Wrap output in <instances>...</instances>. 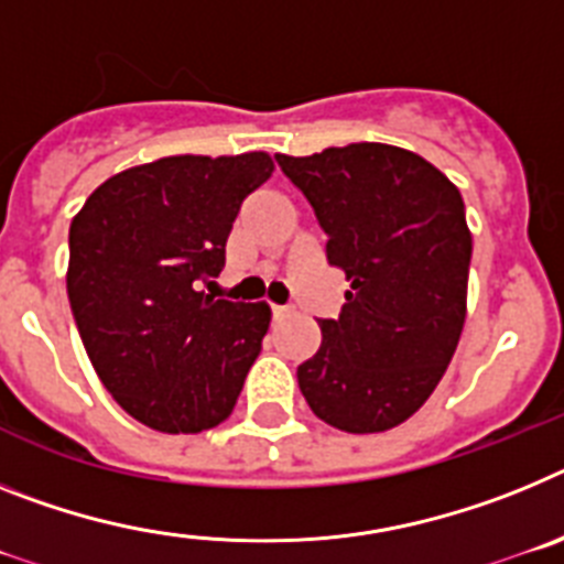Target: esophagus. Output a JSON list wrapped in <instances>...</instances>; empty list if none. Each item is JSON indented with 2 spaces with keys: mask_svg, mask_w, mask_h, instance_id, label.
Returning a JSON list of instances; mask_svg holds the SVG:
<instances>
[{
  "mask_svg": "<svg viewBox=\"0 0 564 564\" xmlns=\"http://www.w3.org/2000/svg\"><path fill=\"white\" fill-rule=\"evenodd\" d=\"M292 306H272V317H275V321H286V317H292Z\"/></svg>",
  "mask_w": 564,
  "mask_h": 564,
  "instance_id": "esophagus-1",
  "label": "esophagus"
}]
</instances>
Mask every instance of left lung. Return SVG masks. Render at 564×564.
<instances>
[{
  "instance_id": "left-lung-1",
  "label": "left lung",
  "mask_w": 564,
  "mask_h": 564,
  "mask_svg": "<svg viewBox=\"0 0 564 564\" xmlns=\"http://www.w3.org/2000/svg\"><path fill=\"white\" fill-rule=\"evenodd\" d=\"M310 198L326 258L349 281L337 321L297 386L323 423L377 434L431 398L465 323L471 229L459 189L423 155L394 144L275 155Z\"/></svg>"
}]
</instances>
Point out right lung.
<instances>
[{
  "label": "right lung",
  "instance_id": "1",
  "mask_svg": "<svg viewBox=\"0 0 564 564\" xmlns=\"http://www.w3.org/2000/svg\"><path fill=\"white\" fill-rule=\"evenodd\" d=\"M269 153L170 155L93 189L70 221L67 297L93 369L161 434L232 414L272 321L267 301L200 292L224 269L241 200L272 178Z\"/></svg>",
  "mask_w": 564,
  "mask_h": 564
}]
</instances>
